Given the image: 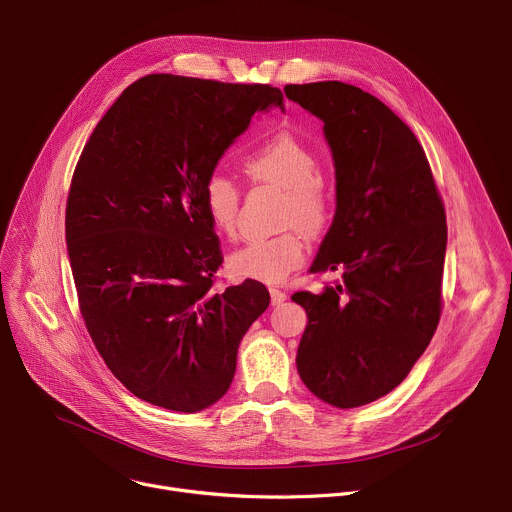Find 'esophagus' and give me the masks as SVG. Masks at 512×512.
<instances>
[{
	"instance_id": "esophagus-1",
	"label": "esophagus",
	"mask_w": 512,
	"mask_h": 512,
	"mask_svg": "<svg viewBox=\"0 0 512 512\" xmlns=\"http://www.w3.org/2000/svg\"><path fill=\"white\" fill-rule=\"evenodd\" d=\"M269 294H271V304H273V306H279V304H283V302L287 300V294H285L283 289L271 287V289H269Z\"/></svg>"
}]
</instances>
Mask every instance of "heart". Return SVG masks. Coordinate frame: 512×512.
I'll use <instances>...</instances> for the list:
<instances>
[{
    "mask_svg": "<svg viewBox=\"0 0 512 512\" xmlns=\"http://www.w3.org/2000/svg\"><path fill=\"white\" fill-rule=\"evenodd\" d=\"M245 172L263 184L285 192L281 223L296 225L306 235H318L328 223V198L320 186V160L306 143L289 133H279L245 164ZM204 208L218 233L233 237L241 194L237 184L225 174H212L202 192ZM306 245L298 231H287L269 239H255L229 257L233 273L239 277L277 283L304 261Z\"/></svg>",
    "mask_w": 512,
    "mask_h": 512,
    "instance_id": "heart-1",
    "label": "heart"
}]
</instances>
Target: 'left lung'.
<instances>
[{"label":"left lung","instance_id":"8db88e82","mask_svg":"<svg viewBox=\"0 0 512 512\" xmlns=\"http://www.w3.org/2000/svg\"><path fill=\"white\" fill-rule=\"evenodd\" d=\"M283 91L324 123L336 212L310 271L342 275L291 296L308 314L298 373L324 403L360 407L409 375L440 322L446 210L417 137L383 101L340 81Z\"/></svg>","mask_w":512,"mask_h":512}]
</instances>
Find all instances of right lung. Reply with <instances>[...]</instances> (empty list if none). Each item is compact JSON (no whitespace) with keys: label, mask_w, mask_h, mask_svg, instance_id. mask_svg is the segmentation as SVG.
Segmentation results:
<instances>
[{"label":"right lung","mask_w":512,"mask_h":512,"mask_svg":"<svg viewBox=\"0 0 512 512\" xmlns=\"http://www.w3.org/2000/svg\"><path fill=\"white\" fill-rule=\"evenodd\" d=\"M269 85L148 75L97 123L66 202L81 314L109 371L139 399L196 413L221 399L237 350L267 310L255 279L212 291L223 263L202 192Z\"/></svg>","instance_id":"add662e5"}]
</instances>
